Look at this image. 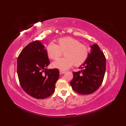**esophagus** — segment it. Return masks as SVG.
<instances>
[{"label": "esophagus", "mask_w": 126, "mask_h": 126, "mask_svg": "<svg viewBox=\"0 0 126 126\" xmlns=\"http://www.w3.org/2000/svg\"><path fill=\"white\" fill-rule=\"evenodd\" d=\"M60 73H61V74H64V73H66V71H65V70H60Z\"/></svg>", "instance_id": "1"}]
</instances>
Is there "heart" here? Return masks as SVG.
I'll return each mask as SVG.
<instances>
[{
  "label": "heart",
  "mask_w": 126,
  "mask_h": 126,
  "mask_svg": "<svg viewBox=\"0 0 126 126\" xmlns=\"http://www.w3.org/2000/svg\"><path fill=\"white\" fill-rule=\"evenodd\" d=\"M57 43L58 45L51 42L47 47V55L51 60L57 59L64 51V57L59 58L52 63L53 68L66 70L74 64L75 66H79L87 60L89 49L77 39L70 37H63L58 39Z\"/></svg>",
  "instance_id": "heart-1"
}]
</instances>
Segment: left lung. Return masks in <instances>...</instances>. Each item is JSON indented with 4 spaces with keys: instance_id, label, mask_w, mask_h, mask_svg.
<instances>
[{
    "instance_id": "left-lung-1",
    "label": "left lung",
    "mask_w": 126,
    "mask_h": 126,
    "mask_svg": "<svg viewBox=\"0 0 126 126\" xmlns=\"http://www.w3.org/2000/svg\"><path fill=\"white\" fill-rule=\"evenodd\" d=\"M88 57L79 69L81 71L73 72L70 82L73 89L82 95L94 93L103 82L106 67V60L103 52L96 44L90 46Z\"/></svg>"
}]
</instances>
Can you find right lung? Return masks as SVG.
<instances>
[{
	"label": "right lung",
	"mask_w": 126,
	"mask_h": 126,
	"mask_svg": "<svg viewBox=\"0 0 126 126\" xmlns=\"http://www.w3.org/2000/svg\"><path fill=\"white\" fill-rule=\"evenodd\" d=\"M47 49L39 41L25 47L17 59V74L21 87L32 97L43 99L51 95L59 78L57 69H47Z\"/></svg>",
	"instance_id": "1"
}]
</instances>
